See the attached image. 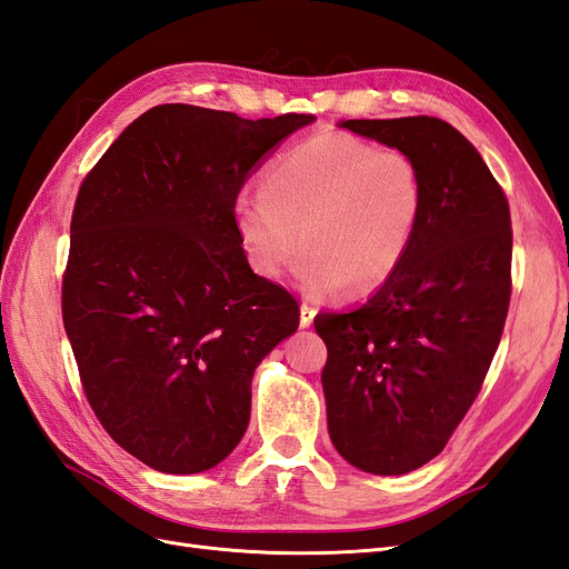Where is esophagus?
<instances>
[{"label":"esophagus","mask_w":569,"mask_h":569,"mask_svg":"<svg viewBox=\"0 0 569 569\" xmlns=\"http://www.w3.org/2000/svg\"><path fill=\"white\" fill-rule=\"evenodd\" d=\"M315 315H317V310L312 308V305H310V302H302V305H300V327L308 329V327L312 325Z\"/></svg>","instance_id":"34e87169"}]
</instances>
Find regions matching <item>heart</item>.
<instances>
[{
    "label": "heart",
    "instance_id": "heart-1",
    "mask_svg": "<svg viewBox=\"0 0 569 569\" xmlns=\"http://www.w3.org/2000/svg\"><path fill=\"white\" fill-rule=\"evenodd\" d=\"M423 180L399 149H370L339 132L288 149L264 180L242 194L236 226L250 267L276 279L302 247L298 283L315 298L346 286L368 296L397 273L423 216Z\"/></svg>",
    "mask_w": 569,
    "mask_h": 569
}]
</instances>
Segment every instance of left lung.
<instances>
[{
  "label": "left lung",
  "mask_w": 569,
  "mask_h": 569,
  "mask_svg": "<svg viewBox=\"0 0 569 569\" xmlns=\"http://www.w3.org/2000/svg\"><path fill=\"white\" fill-rule=\"evenodd\" d=\"M341 127L403 151L426 192L397 273L360 308L315 317L333 447L360 471L401 476L440 455L483 387L512 296V218L483 158L449 122L418 114Z\"/></svg>",
  "instance_id": "8db88e82"
}]
</instances>
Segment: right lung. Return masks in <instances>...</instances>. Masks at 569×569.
<instances>
[{
	"mask_svg": "<svg viewBox=\"0 0 569 569\" xmlns=\"http://www.w3.org/2000/svg\"><path fill=\"white\" fill-rule=\"evenodd\" d=\"M312 120L156 106L79 187L64 329L100 426L156 471L221 463L250 423L257 366L298 329V300L247 264L236 201Z\"/></svg>",
	"mask_w": 569,
	"mask_h": 569,
	"instance_id": "right-lung-1",
	"label": "right lung"
}]
</instances>
